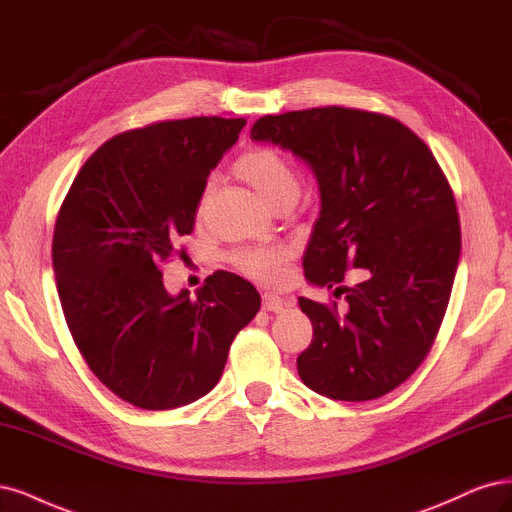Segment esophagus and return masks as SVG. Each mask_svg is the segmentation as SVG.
Segmentation results:
<instances>
[{
  "instance_id": "esophagus-1",
  "label": "esophagus",
  "mask_w": 512,
  "mask_h": 512,
  "mask_svg": "<svg viewBox=\"0 0 512 512\" xmlns=\"http://www.w3.org/2000/svg\"><path fill=\"white\" fill-rule=\"evenodd\" d=\"M287 302L283 298H278L274 293H263V310L268 312H283Z\"/></svg>"
}]
</instances>
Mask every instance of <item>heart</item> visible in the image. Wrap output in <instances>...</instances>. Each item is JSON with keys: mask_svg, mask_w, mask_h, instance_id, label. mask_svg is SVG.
<instances>
[{"mask_svg": "<svg viewBox=\"0 0 512 512\" xmlns=\"http://www.w3.org/2000/svg\"><path fill=\"white\" fill-rule=\"evenodd\" d=\"M236 172L272 206L287 200V197L298 195L300 191L298 176L291 170L287 159L272 151V148H257V151L246 153L236 163ZM285 259L287 255L283 249H255L244 251L236 257L244 274L266 280V283L283 278Z\"/></svg>", "mask_w": 512, "mask_h": 512, "instance_id": "heart-1", "label": "heart"}]
</instances>
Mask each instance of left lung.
<instances>
[{
  "label": "left lung",
  "mask_w": 512,
  "mask_h": 512,
  "mask_svg": "<svg viewBox=\"0 0 512 512\" xmlns=\"http://www.w3.org/2000/svg\"><path fill=\"white\" fill-rule=\"evenodd\" d=\"M251 140L291 151L312 170L321 210L304 253L310 285L349 310L300 298L312 342L304 385L325 398H381L415 372L440 329L461 251L453 191L427 144L385 114L327 106L261 117Z\"/></svg>",
  "instance_id": "8db88e82"
}]
</instances>
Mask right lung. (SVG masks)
<instances>
[{
	"label": "right lung",
	"mask_w": 512,
	"mask_h": 512,
	"mask_svg": "<svg viewBox=\"0 0 512 512\" xmlns=\"http://www.w3.org/2000/svg\"><path fill=\"white\" fill-rule=\"evenodd\" d=\"M244 125L193 117L127 131L87 159L59 210L53 268L65 321L91 372L138 408L204 398L261 306L236 274L208 276L195 300L187 289L172 295L161 274Z\"/></svg>",
	"instance_id": "right-lung-1"
}]
</instances>
